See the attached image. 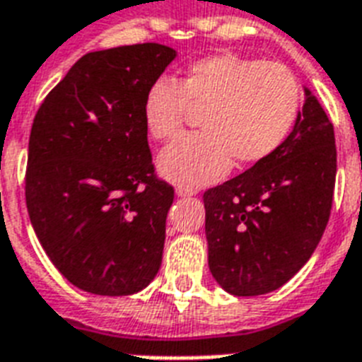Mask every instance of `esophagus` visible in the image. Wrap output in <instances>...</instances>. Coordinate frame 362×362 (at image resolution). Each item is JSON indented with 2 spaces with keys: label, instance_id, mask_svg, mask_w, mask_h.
<instances>
[{
  "label": "esophagus",
  "instance_id": "obj_1",
  "mask_svg": "<svg viewBox=\"0 0 362 362\" xmlns=\"http://www.w3.org/2000/svg\"><path fill=\"white\" fill-rule=\"evenodd\" d=\"M176 195L180 197V199H186V197H193V195H195V191H193V189H186V187H176Z\"/></svg>",
  "mask_w": 362,
  "mask_h": 362
}]
</instances>
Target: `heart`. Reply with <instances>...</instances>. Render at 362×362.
Instances as JSON below:
<instances>
[{
	"label": "heart",
	"instance_id": "heart-1",
	"mask_svg": "<svg viewBox=\"0 0 362 362\" xmlns=\"http://www.w3.org/2000/svg\"><path fill=\"white\" fill-rule=\"evenodd\" d=\"M299 85L286 66L236 54H217L187 66L182 81L160 78L143 100V122L156 141L178 135L191 107L204 110V134L186 135L158 158L163 178L186 187L221 180L232 158L266 160L286 141L298 119Z\"/></svg>",
	"mask_w": 362,
	"mask_h": 362
}]
</instances>
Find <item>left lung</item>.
I'll use <instances>...</instances> for the list:
<instances>
[{
    "instance_id": "obj_1",
    "label": "left lung",
    "mask_w": 362,
    "mask_h": 362,
    "mask_svg": "<svg viewBox=\"0 0 362 362\" xmlns=\"http://www.w3.org/2000/svg\"><path fill=\"white\" fill-rule=\"evenodd\" d=\"M286 141L204 193L208 267L232 296H262L308 262L327 227L337 176L333 124L303 87Z\"/></svg>"
}]
</instances>
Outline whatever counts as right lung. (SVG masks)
I'll return each instance as SVG.
<instances>
[{
  "label": "right lung",
  "instance_id": "right-lung-1",
  "mask_svg": "<svg viewBox=\"0 0 362 362\" xmlns=\"http://www.w3.org/2000/svg\"><path fill=\"white\" fill-rule=\"evenodd\" d=\"M175 59L156 42L90 52L35 115L29 219L52 264L83 292L130 296L160 272L175 191L156 180L143 100Z\"/></svg>",
  "mask_w": 362,
  "mask_h": 362
}]
</instances>
